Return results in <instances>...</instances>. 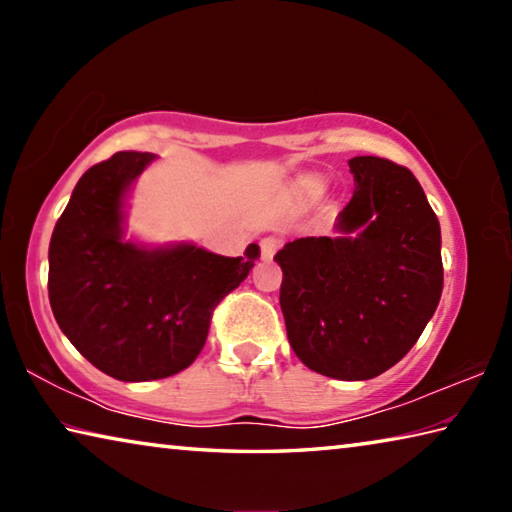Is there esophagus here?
<instances>
[{"instance_id":"34e87169","label":"esophagus","mask_w":512,"mask_h":512,"mask_svg":"<svg viewBox=\"0 0 512 512\" xmlns=\"http://www.w3.org/2000/svg\"><path fill=\"white\" fill-rule=\"evenodd\" d=\"M282 241L277 237H264L259 241V250H262V259H273V255L277 253V248H280Z\"/></svg>"}]
</instances>
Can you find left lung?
<instances>
[{
	"instance_id": "left-lung-1",
	"label": "left lung",
	"mask_w": 512,
	"mask_h": 512,
	"mask_svg": "<svg viewBox=\"0 0 512 512\" xmlns=\"http://www.w3.org/2000/svg\"><path fill=\"white\" fill-rule=\"evenodd\" d=\"M354 194L336 237H302L277 250L280 307L296 357L320 375L363 381L393 368L443 293L440 223L413 173L357 155Z\"/></svg>"
}]
</instances>
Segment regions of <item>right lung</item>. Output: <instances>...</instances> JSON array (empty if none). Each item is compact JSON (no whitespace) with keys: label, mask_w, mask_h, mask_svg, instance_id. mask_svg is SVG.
Masks as SVG:
<instances>
[{"label":"right lung","mask_w":512,"mask_h":512,"mask_svg":"<svg viewBox=\"0 0 512 512\" xmlns=\"http://www.w3.org/2000/svg\"><path fill=\"white\" fill-rule=\"evenodd\" d=\"M153 153L119 151L83 173L49 244V302L58 327L94 368L119 381L176 375L201 354L212 311L259 257L196 244L126 239V196Z\"/></svg>","instance_id":"obj_1"}]
</instances>
